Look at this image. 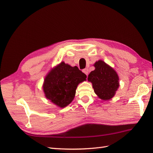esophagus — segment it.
I'll list each match as a JSON object with an SVG mask.
<instances>
[{"label": "esophagus", "instance_id": "obj_1", "mask_svg": "<svg viewBox=\"0 0 153 153\" xmlns=\"http://www.w3.org/2000/svg\"><path fill=\"white\" fill-rule=\"evenodd\" d=\"M83 72H84L85 74V75L87 76L88 74H89V69H88L87 68H85V69H84V70H83Z\"/></svg>", "mask_w": 153, "mask_h": 153}]
</instances>
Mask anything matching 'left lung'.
<instances>
[{
    "label": "left lung",
    "mask_w": 153,
    "mask_h": 153,
    "mask_svg": "<svg viewBox=\"0 0 153 153\" xmlns=\"http://www.w3.org/2000/svg\"><path fill=\"white\" fill-rule=\"evenodd\" d=\"M94 66L95 69L90 73L87 80L92 83L94 92L100 98L110 100L119 86L117 73L101 60L96 62Z\"/></svg>",
    "instance_id": "1"
}]
</instances>
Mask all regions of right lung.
<instances>
[{
  "mask_svg": "<svg viewBox=\"0 0 153 153\" xmlns=\"http://www.w3.org/2000/svg\"><path fill=\"white\" fill-rule=\"evenodd\" d=\"M86 78L77 66L62 62L51 69L45 78L43 87L45 97L59 107H66L75 98L78 85Z\"/></svg>",
  "mask_w": 153,
  "mask_h": 153,
  "instance_id": "1",
  "label": "right lung"
}]
</instances>
